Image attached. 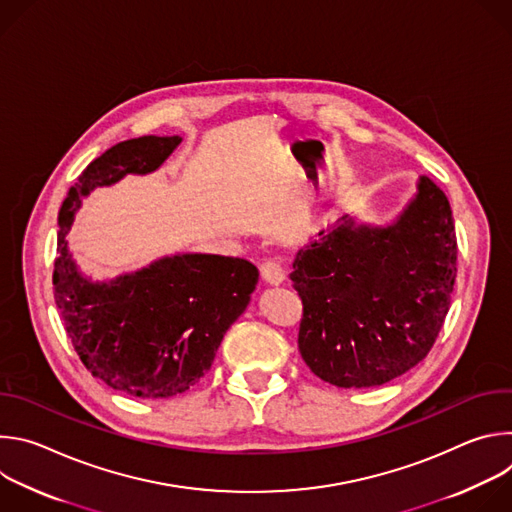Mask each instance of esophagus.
Returning <instances> with one entry per match:
<instances>
[{"label":"esophagus","mask_w":512,"mask_h":512,"mask_svg":"<svg viewBox=\"0 0 512 512\" xmlns=\"http://www.w3.org/2000/svg\"><path fill=\"white\" fill-rule=\"evenodd\" d=\"M261 279L269 285H283L285 283V271L273 263V261H267L261 265Z\"/></svg>","instance_id":"34e87169"}]
</instances>
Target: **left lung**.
<instances>
[{"label": "left lung", "instance_id": "8db88e82", "mask_svg": "<svg viewBox=\"0 0 512 512\" xmlns=\"http://www.w3.org/2000/svg\"><path fill=\"white\" fill-rule=\"evenodd\" d=\"M456 255L450 202L425 176L385 225L346 214L322 231L289 275L304 304L298 346L310 371L367 389L413 369L450 310Z\"/></svg>", "mask_w": 512, "mask_h": 512}]
</instances>
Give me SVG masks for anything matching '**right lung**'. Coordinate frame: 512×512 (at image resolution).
I'll use <instances>...</instances> for the list:
<instances>
[{"label": "right lung", "mask_w": 512, "mask_h": 512, "mask_svg": "<svg viewBox=\"0 0 512 512\" xmlns=\"http://www.w3.org/2000/svg\"><path fill=\"white\" fill-rule=\"evenodd\" d=\"M180 143V135H143L113 145L87 166L58 212L52 283L66 334L93 377L137 399H168L196 385L259 281L257 267L241 257L174 253L95 279L72 255L66 235L83 200L125 176L160 170Z\"/></svg>", "instance_id": "add662e5"}]
</instances>
